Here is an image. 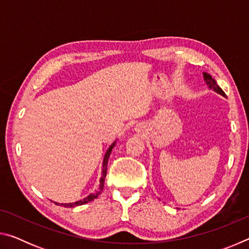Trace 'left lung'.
Segmentation results:
<instances>
[{"label":"left lung","mask_w":249,"mask_h":249,"mask_svg":"<svg viewBox=\"0 0 249 249\" xmlns=\"http://www.w3.org/2000/svg\"><path fill=\"white\" fill-rule=\"evenodd\" d=\"M203 77H204V80H205V82H206V84H208L209 86V88L210 89H213L214 91L215 92H217L218 94H221V95H223V96H226V94L224 93V91H223L220 87L217 86V83H216V81L215 80H214L212 77H211V75L209 74V73H203Z\"/></svg>","instance_id":"obj_1"}]
</instances>
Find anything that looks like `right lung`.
Here are the masks:
<instances>
[{
	"label": "right lung",
	"mask_w": 249,
	"mask_h": 249,
	"mask_svg": "<svg viewBox=\"0 0 249 249\" xmlns=\"http://www.w3.org/2000/svg\"><path fill=\"white\" fill-rule=\"evenodd\" d=\"M114 146H115V142H113V144H112L111 146H109V148L107 149V154H105V156H104V160H103V169H102V177H101V180H100V184H99V189H98V190H96V191H95V192H93V193H91V195H89V196H88L87 197H84L83 200L77 201V202H74V203H61V204H59V203H56V202H54V203L58 204V205L65 206V208H74V206L86 204V203H88V202L93 201L94 199H96V197H98V196L101 195V192L103 191L104 180H105V177H107V161H108V157H109V155H111L112 148H113V147H114Z\"/></svg>",
	"instance_id": "add662e5"
}]
</instances>
